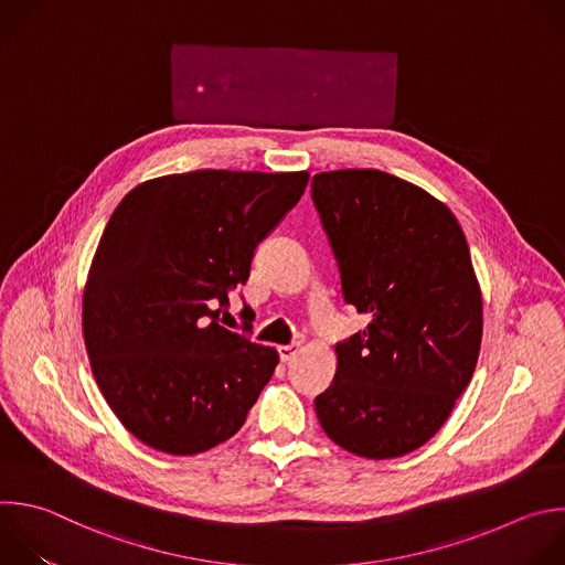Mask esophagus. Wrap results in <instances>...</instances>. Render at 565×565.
I'll list each match as a JSON object with an SVG mask.
<instances>
[{
  "label": "esophagus",
  "mask_w": 565,
  "mask_h": 565,
  "mask_svg": "<svg viewBox=\"0 0 565 565\" xmlns=\"http://www.w3.org/2000/svg\"><path fill=\"white\" fill-rule=\"evenodd\" d=\"M277 352H279V359H281V361H290V359H295V356H297V352H299V343L279 345V348H277Z\"/></svg>",
  "instance_id": "1"
}]
</instances>
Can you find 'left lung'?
Segmentation results:
<instances>
[{"label":"left lung","instance_id":"obj_1","mask_svg":"<svg viewBox=\"0 0 565 565\" xmlns=\"http://www.w3.org/2000/svg\"><path fill=\"white\" fill-rule=\"evenodd\" d=\"M310 188L341 297L370 317L334 345L317 419L352 455H408L444 426L477 365L483 312L468 242L441 202L395 174L319 172Z\"/></svg>","mask_w":565,"mask_h":565}]
</instances>
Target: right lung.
<instances>
[{
  "mask_svg": "<svg viewBox=\"0 0 565 565\" xmlns=\"http://www.w3.org/2000/svg\"><path fill=\"white\" fill-rule=\"evenodd\" d=\"M306 183V170L168 174L132 188L110 215L84 292V339L104 399L141 444L198 455L244 426L279 356L220 315Z\"/></svg>",
  "mask_w": 565,
  "mask_h": 565,
  "instance_id": "right-lung-1",
  "label": "right lung"
}]
</instances>
